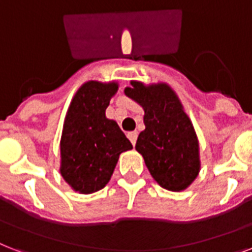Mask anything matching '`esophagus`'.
Here are the masks:
<instances>
[{"mask_svg":"<svg viewBox=\"0 0 252 252\" xmlns=\"http://www.w3.org/2000/svg\"><path fill=\"white\" fill-rule=\"evenodd\" d=\"M128 138H129V141L132 142V145L134 146L136 145V141H137V136H138V133L136 132V130H133V132H128Z\"/></svg>","mask_w":252,"mask_h":252,"instance_id":"esophagus-1","label":"esophagus"}]
</instances>
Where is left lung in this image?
I'll list each match as a JSON object with an SVG mask.
<instances>
[{"instance_id":"left-lung-1","label":"left lung","mask_w":252,"mask_h":252,"mask_svg":"<svg viewBox=\"0 0 252 252\" xmlns=\"http://www.w3.org/2000/svg\"><path fill=\"white\" fill-rule=\"evenodd\" d=\"M124 93L144 108L145 130L138 134L136 150L153 179L171 191L189 188L200 169L199 144L177 94L164 83L140 81H130Z\"/></svg>"}]
</instances>
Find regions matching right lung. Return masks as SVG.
Masks as SVG:
<instances>
[{
	"mask_svg": "<svg viewBox=\"0 0 252 252\" xmlns=\"http://www.w3.org/2000/svg\"><path fill=\"white\" fill-rule=\"evenodd\" d=\"M118 83L88 81L73 95L61 138V175L75 191L95 193L111 179L119 155L132 149L118 123L106 118Z\"/></svg>",
	"mask_w": 252,
	"mask_h": 252,
	"instance_id": "obj_1",
	"label": "right lung"
}]
</instances>
